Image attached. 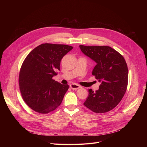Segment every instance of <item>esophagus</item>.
I'll return each mask as SVG.
<instances>
[{"label": "esophagus", "instance_id": "34e87169", "mask_svg": "<svg viewBox=\"0 0 147 147\" xmlns=\"http://www.w3.org/2000/svg\"><path fill=\"white\" fill-rule=\"evenodd\" d=\"M70 88L73 90H77V89H79L80 88V86L79 85H78V84H75V83H73V84H70Z\"/></svg>", "mask_w": 147, "mask_h": 147}]
</instances>
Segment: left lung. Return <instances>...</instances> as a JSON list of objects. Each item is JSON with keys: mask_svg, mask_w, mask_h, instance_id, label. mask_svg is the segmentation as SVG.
<instances>
[{"mask_svg": "<svg viewBox=\"0 0 147 147\" xmlns=\"http://www.w3.org/2000/svg\"><path fill=\"white\" fill-rule=\"evenodd\" d=\"M82 52L96 63L92 75L101 83L95 92L88 90L84 105L96 113L109 111L121 101L127 89L128 68L126 61L110 46L80 45Z\"/></svg>", "mask_w": 147, "mask_h": 147, "instance_id": "obj_1", "label": "left lung"}]
</instances>
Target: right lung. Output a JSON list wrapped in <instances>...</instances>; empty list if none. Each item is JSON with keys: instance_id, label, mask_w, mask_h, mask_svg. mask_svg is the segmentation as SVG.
Segmentation results:
<instances>
[{"instance_id": "1", "label": "right lung", "mask_w": 147, "mask_h": 147, "mask_svg": "<svg viewBox=\"0 0 147 147\" xmlns=\"http://www.w3.org/2000/svg\"><path fill=\"white\" fill-rule=\"evenodd\" d=\"M73 48L65 45L44 43L27 56L20 69L19 86L30 109L47 114L60 105L69 86L52 78L59 70L62 58Z\"/></svg>"}]
</instances>
